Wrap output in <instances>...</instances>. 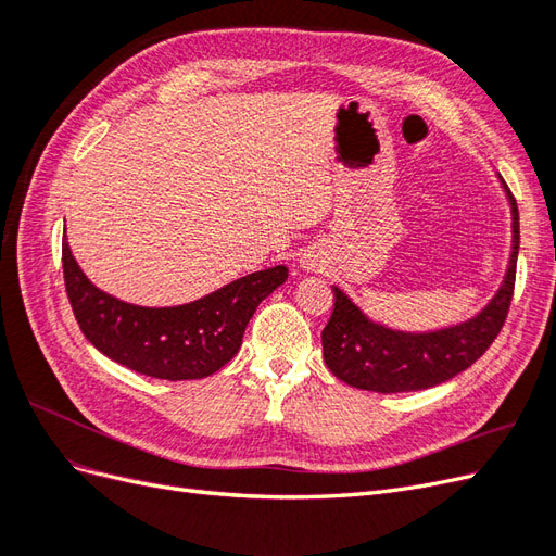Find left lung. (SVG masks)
<instances>
[{"label":"left lung","instance_id":"8db88e82","mask_svg":"<svg viewBox=\"0 0 556 556\" xmlns=\"http://www.w3.org/2000/svg\"><path fill=\"white\" fill-rule=\"evenodd\" d=\"M498 180L513 213V245L506 276L490 304L459 325L433 331H401L376 323L333 285L336 301L323 329V350L336 378L366 392H417L466 371L484 355L506 323L519 252L517 201L506 180L501 176Z\"/></svg>","mask_w":556,"mask_h":556}]
</instances>
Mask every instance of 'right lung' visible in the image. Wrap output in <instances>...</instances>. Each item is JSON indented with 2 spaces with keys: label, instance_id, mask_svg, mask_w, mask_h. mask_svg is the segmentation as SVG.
Wrapping results in <instances>:
<instances>
[{
  "label": "right lung",
  "instance_id": "add662e5",
  "mask_svg": "<svg viewBox=\"0 0 556 556\" xmlns=\"http://www.w3.org/2000/svg\"><path fill=\"white\" fill-rule=\"evenodd\" d=\"M66 296L86 339L131 371L162 380L206 378L237 355L250 317L288 280V266L264 268L182 306L150 308L115 299L88 280L62 239Z\"/></svg>",
  "mask_w": 556,
  "mask_h": 556
}]
</instances>
